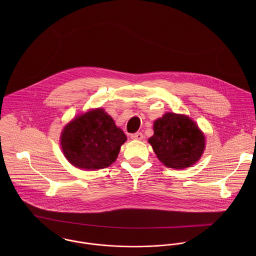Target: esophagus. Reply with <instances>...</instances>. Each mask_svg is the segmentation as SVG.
I'll return each mask as SVG.
<instances>
[{
  "mask_svg": "<svg viewBox=\"0 0 256 256\" xmlns=\"http://www.w3.org/2000/svg\"><path fill=\"white\" fill-rule=\"evenodd\" d=\"M131 138H132L133 140H142V139L144 138V136H143V134H142L141 132H137V133L132 134V135H131Z\"/></svg>",
  "mask_w": 256,
  "mask_h": 256,
  "instance_id": "obj_1",
  "label": "esophagus"
}]
</instances>
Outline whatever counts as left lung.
Here are the masks:
<instances>
[{
	"mask_svg": "<svg viewBox=\"0 0 256 256\" xmlns=\"http://www.w3.org/2000/svg\"><path fill=\"white\" fill-rule=\"evenodd\" d=\"M148 143L166 166L176 170L193 166L205 150V137L197 124L186 115L172 112L154 122Z\"/></svg>",
	"mask_w": 256,
	"mask_h": 256,
	"instance_id": "left-lung-1",
	"label": "left lung"
}]
</instances>
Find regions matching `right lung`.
<instances>
[{"label":"right lung","instance_id":"1","mask_svg":"<svg viewBox=\"0 0 256 256\" xmlns=\"http://www.w3.org/2000/svg\"><path fill=\"white\" fill-rule=\"evenodd\" d=\"M124 132L102 108L90 110L69 122L61 134L64 156L74 166L100 170L110 166L126 142Z\"/></svg>","mask_w":256,"mask_h":256}]
</instances>
